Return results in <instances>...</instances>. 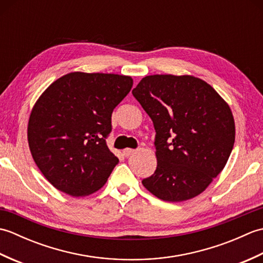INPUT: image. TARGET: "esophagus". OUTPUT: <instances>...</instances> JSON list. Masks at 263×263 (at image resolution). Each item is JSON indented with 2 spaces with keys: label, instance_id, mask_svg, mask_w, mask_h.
Masks as SVG:
<instances>
[{
  "label": "esophagus",
  "instance_id": "1",
  "mask_svg": "<svg viewBox=\"0 0 263 263\" xmlns=\"http://www.w3.org/2000/svg\"><path fill=\"white\" fill-rule=\"evenodd\" d=\"M133 154H135V150H133V149L126 148V149L123 150V155H124L125 157H128V156H131V155H133Z\"/></svg>",
  "mask_w": 263,
  "mask_h": 263
}]
</instances>
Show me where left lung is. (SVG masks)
Masks as SVG:
<instances>
[{
	"label": "left lung",
	"instance_id": "obj_1",
	"mask_svg": "<svg viewBox=\"0 0 263 263\" xmlns=\"http://www.w3.org/2000/svg\"><path fill=\"white\" fill-rule=\"evenodd\" d=\"M132 95L154 123L157 168L142 184L156 197H197L224 168L235 141L230 106L191 76L144 77Z\"/></svg>",
	"mask_w": 263,
	"mask_h": 263
}]
</instances>
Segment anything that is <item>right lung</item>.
Returning <instances> with one entry per match:
<instances>
[{
    "label": "right lung",
    "instance_id": "right-lung-1",
    "mask_svg": "<svg viewBox=\"0 0 263 263\" xmlns=\"http://www.w3.org/2000/svg\"><path fill=\"white\" fill-rule=\"evenodd\" d=\"M132 85L126 76L72 72L39 97L28 123V142L54 187L83 197L106 183L119 164L106 143L111 113Z\"/></svg>",
    "mask_w": 263,
    "mask_h": 263
}]
</instances>
